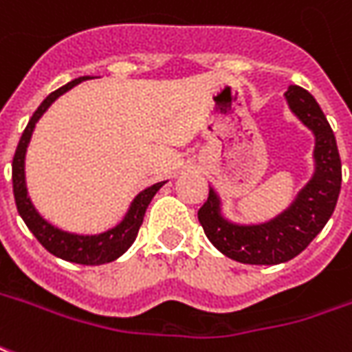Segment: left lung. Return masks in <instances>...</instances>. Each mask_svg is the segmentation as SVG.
I'll return each instance as SVG.
<instances>
[{
  "label": "left lung",
  "instance_id": "left-lung-1",
  "mask_svg": "<svg viewBox=\"0 0 352 352\" xmlns=\"http://www.w3.org/2000/svg\"><path fill=\"white\" fill-rule=\"evenodd\" d=\"M289 110L314 133V173L280 215L259 225H236L221 213V200L210 188L198 221L223 255L245 265H280L303 252L328 223L341 190V160L328 120L314 97L299 85L284 93Z\"/></svg>",
  "mask_w": 352,
  "mask_h": 352
}]
</instances>
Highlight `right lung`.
I'll return each instance as SVG.
<instances>
[{"label": "right lung", "mask_w": 352, "mask_h": 352, "mask_svg": "<svg viewBox=\"0 0 352 352\" xmlns=\"http://www.w3.org/2000/svg\"><path fill=\"white\" fill-rule=\"evenodd\" d=\"M83 80H89V76H83L78 80H72L70 83H66L63 87H58L53 91L47 99L43 100L38 107V110L34 112V116L30 118V122L26 125L24 133H22L16 152L13 158V192L14 201H16V210L21 213L22 221L26 223V227L30 228V232L38 242L49 253H53L55 257H60L65 261L78 263V265H104L118 259L120 255H124L129 245L133 244L137 232L142 225V219L146 213L148 204L154 198V194L158 192L160 188L166 184V181L156 183L144 188L142 192L135 196V200L131 201L129 210L125 213V217L118 223L116 227L108 228L100 234H74V232H66L63 228H56L55 225H51L49 221L41 217L38 210L34 208L30 196H28V188H26V173H24V158H26V148L30 144L32 133L34 127L38 124V120L47 110L53 102H55L63 93L70 91L74 85L82 83Z\"/></svg>", "instance_id": "add662e5"}]
</instances>
